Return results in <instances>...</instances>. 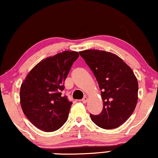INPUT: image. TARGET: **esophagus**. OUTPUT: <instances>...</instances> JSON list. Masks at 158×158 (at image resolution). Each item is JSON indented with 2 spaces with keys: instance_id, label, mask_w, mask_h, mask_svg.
<instances>
[{
  "instance_id": "1",
  "label": "esophagus",
  "mask_w": 158,
  "mask_h": 158,
  "mask_svg": "<svg viewBox=\"0 0 158 158\" xmlns=\"http://www.w3.org/2000/svg\"><path fill=\"white\" fill-rule=\"evenodd\" d=\"M82 101L83 103H86V102L88 101V98H87V97H84V98H83V99H82V101Z\"/></svg>"
}]
</instances>
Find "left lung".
<instances>
[{
	"label": "left lung",
	"instance_id": "obj_1",
	"mask_svg": "<svg viewBox=\"0 0 158 158\" xmlns=\"http://www.w3.org/2000/svg\"><path fill=\"white\" fill-rule=\"evenodd\" d=\"M95 76L101 90L103 111L90 114L99 127H119L134 112L138 99V82L132 69L115 54L98 49L79 52Z\"/></svg>",
	"mask_w": 158,
	"mask_h": 158
}]
</instances>
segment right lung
Listing matches in <instances>:
<instances>
[{
  "instance_id": "add662e5",
  "label": "right lung",
  "mask_w": 158,
  "mask_h": 158,
  "mask_svg": "<svg viewBox=\"0 0 158 158\" xmlns=\"http://www.w3.org/2000/svg\"><path fill=\"white\" fill-rule=\"evenodd\" d=\"M79 53L64 51L39 62L28 73L20 90L22 110L40 130L54 131L68 119L72 102L62 96L64 83Z\"/></svg>"
}]
</instances>
